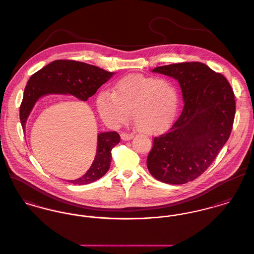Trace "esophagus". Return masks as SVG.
<instances>
[{
  "instance_id": "1",
  "label": "esophagus",
  "mask_w": 254,
  "mask_h": 254,
  "mask_svg": "<svg viewBox=\"0 0 254 254\" xmlns=\"http://www.w3.org/2000/svg\"><path fill=\"white\" fill-rule=\"evenodd\" d=\"M121 138L123 140H130L133 138V134H129V133H122L121 134Z\"/></svg>"
}]
</instances>
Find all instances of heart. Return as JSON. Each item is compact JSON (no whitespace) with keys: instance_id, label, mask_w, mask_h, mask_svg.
<instances>
[{"instance_id":"b5f03b06","label":"heart","mask_w":254,"mask_h":254,"mask_svg":"<svg viewBox=\"0 0 254 254\" xmlns=\"http://www.w3.org/2000/svg\"><path fill=\"white\" fill-rule=\"evenodd\" d=\"M177 104V89L170 81L141 74L120 79L113 92L101 91L96 99L98 113L106 123L122 124L132 111L136 128L145 134L164 130L173 119Z\"/></svg>"}]
</instances>
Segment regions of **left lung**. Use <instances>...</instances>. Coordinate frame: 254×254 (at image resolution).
I'll use <instances>...</instances> for the list:
<instances>
[{
  "instance_id": "8db88e82",
  "label": "left lung",
  "mask_w": 254,
  "mask_h": 254,
  "mask_svg": "<svg viewBox=\"0 0 254 254\" xmlns=\"http://www.w3.org/2000/svg\"><path fill=\"white\" fill-rule=\"evenodd\" d=\"M179 82L184 108L166 134L155 136L147 168L157 180L181 185L208 169L231 134L236 102L226 78L202 63L154 68Z\"/></svg>"
}]
</instances>
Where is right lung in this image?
Masks as SVG:
<instances>
[{
	"mask_svg": "<svg viewBox=\"0 0 254 254\" xmlns=\"http://www.w3.org/2000/svg\"><path fill=\"white\" fill-rule=\"evenodd\" d=\"M113 75V72L81 62L71 60L52 62L32 75L25 87L20 106V120L23 129H25L26 121L34 104L40 97L48 94H71L86 101ZM119 141L120 135L115 131L100 133L96 156L91 167L82 177L67 182L86 185L100 179L110 169L112 149Z\"/></svg>",
	"mask_w": 254,
	"mask_h": 254,
	"instance_id": "add662e5",
	"label": "right lung"
}]
</instances>
